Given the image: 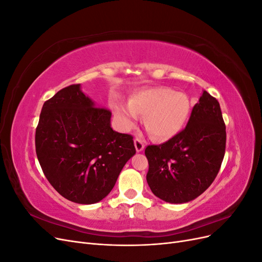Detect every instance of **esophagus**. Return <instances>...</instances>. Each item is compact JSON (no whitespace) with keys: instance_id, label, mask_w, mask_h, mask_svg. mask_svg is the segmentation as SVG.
<instances>
[{"instance_id":"esophagus-1","label":"esophagus","mask_w":262,"mask_h":262,"mask_svg":"<svg viewBox=\"0 0 262 262\" xmlns=\"http://www.w3.org/2000/svg\"><path fill=\"white\" fill-rule=\"evenodd\" d=\"M134 145H136L137 152H142V150L144 149V146H145L144 141L142 140V139H140V138L134 139Z\"/></svg>"}]
</instances>
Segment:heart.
Wrapping results in <instances>:
<instances>
[{
    "label": "heart",
    "mask_w": 262,
    "mask_h": 262,
    "mask_svg": "<svg viewBox=\"0 0 262 262\" xmlns=\"http://www.w3.org/2000/svg\"><path fill=\"white\" fill-rule=\"evenodd\" d=\"M129 104L115 108L124 128H131L139 115H145L148 132L160 140L177 134L185 125L190 113V101L185 94L163 86L136 93Z\"/></svg>",
    "instance_id": "obj_1"
}]
</instances>
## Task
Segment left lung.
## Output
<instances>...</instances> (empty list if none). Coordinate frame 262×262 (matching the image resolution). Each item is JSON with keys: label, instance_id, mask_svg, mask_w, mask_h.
Listing matches in <instances>:
<instances>
[{"label": "left lung", "instance_id": "obj_1", "mask_svg": "<svg viewBox=\"0 0 262 262\" xmlns=\"http://www.w3.org/2000/svg\"><path fill=\"white\" fill-rule=\"evenodd\" d=\"M226 146V126L216 98L203 92L185 129L158 145H147V184L169 203L199 196L217 176Z\"/></svg>", "mask_w": 262, "mask_h": 262}]
</instances>
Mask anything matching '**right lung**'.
<instances>
[{
    "instance_id": "right-lung-1",
    "label": "right lung",
    "mask_w": 262,
    "mask_h": 262,
    "mask_svg": "<svg viewBox=\"0 0 262 262\" xmlns=\"http://www.w3.org/2000/svg\"><path fill=\"white\" fill-rule=\"evenodd\" d=\"M112 112L95 106L80 84L45 101L36 128V154L46 178L66 199L96 203L112 191L136 154L131 134L110 126Z\"/></svg>"
}]
</instances>
